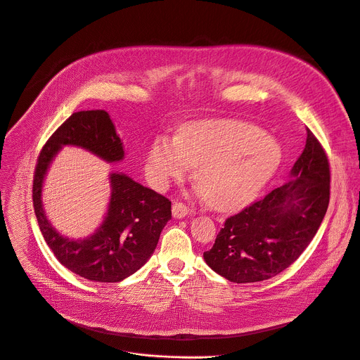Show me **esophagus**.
Wrapping results in <instances>:
<instances>
[{"mask_svg": "<svg viewBox=\"0 0 360 360\" xmlns=\"http://www.w3.org/2000/svg\"><path fill=\"white\" fill-rule=\"evenodd\" d=\"M189 212V208L186 207V205L184 202H174L172 205V215L175 218H185Z\"/></svg>", "mask_w": 360, "mask_h": 360, "instance_id": "1", "label": "esophagus"}]
</instances>
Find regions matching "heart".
Segmentation results:
<instances>
[{
    "label": "heart",
    "instance_id": "obj_1",
    "mask_svg": "<svg viewBox=\"0 0 360 360\" xmlns=\"http://www.w3.org/2000/svg\"><path fill=\"white\" fill-rule=\"evenodd\" d=\"M281 148L268 134L240 121L215 120L185 125L178 138L158 136L146 158L150 182L165 188L195 167V181L210 203L231 210L250 199L274 175Z\"/></svg>",
    "mask_w": 360,
    "mask_h": 360
}]
</instances>
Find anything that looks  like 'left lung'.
<instances>
[{"label": "left lung", "instance_id": "obj_1", "mask_svg": "<svg viewBox=\"0 0 360 360\" xmlns=\"http://www.w3.org/2000/svg\"><path fill=\"white\" fill-rule=\"evenodd\" d=\"M306 145L288 182L229 217L207 264L235 283L271 279L290 266L316 235L330 198V165L319 139L306 128Z\"/></svg>", "mask_w": 360, "mask_h": 360}]
</instances>
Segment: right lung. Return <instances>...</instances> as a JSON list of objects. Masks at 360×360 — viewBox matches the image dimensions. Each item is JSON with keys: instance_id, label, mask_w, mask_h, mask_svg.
<instances>
[{"instance_id": "1", "label": "right lung", "mask_w": 360, "mask_h": 360, "mask_svg": "<svg viewBox=\"0 0 360 360\" xmlns=\"http://www.w3.org/2000/svg\"><path fill=\"white\" fill-rule=\"evenodd\" d=\"M63 145H77L108 162L124 158V148L104 110L74 112L42 146L32 181V203L41 233L71 272L94 282H120L136 272L155 250L160 235L172 218L171 200L124 174H112L107 218L85 239L61 236L46 221L41 188L46 168Z\"/></svg>"}]
</instances>
